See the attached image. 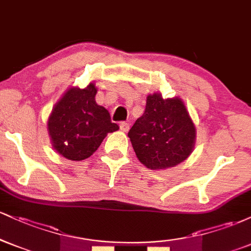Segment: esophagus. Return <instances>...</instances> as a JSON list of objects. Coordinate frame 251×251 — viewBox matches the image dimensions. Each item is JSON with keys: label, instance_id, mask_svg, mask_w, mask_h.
<instances>
[{"label": "esophagus", "instance_id": "34e87169", "mask_svg": "<svg viewBox=\"0 0 251 251\" xmlns=\"http://www.w3.org/2000/svg\"><path fill=\"white\" fill-rule=\"evenodd\" d=\"M120 129H122L123 132H127L129 129V124L128 123H122V124H120Z\"/></svg>", "mask_w": 251, "mask_h": 251}]
</instances>
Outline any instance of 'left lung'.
<instances>
[{
    "instance_id": "8db88e82",
    "label": "left lung",
    "mask_w": 251,
    "mask_h": 251,
    "mask_svg": "<svg viewBox=\"0 0 251 251\" xmlns=\"http://www.w3.org/2000/svg\"><path fill=\"white\" fill-rule=\"evenodd\" d=\"M135 155L151 170H165L188 159L196 143V126L179 97H146L145 112L128 132Z\"/></svg>"
}]
</instances>
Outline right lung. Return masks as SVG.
I'll return each mask as SVG.
<instances>
[{
    "mask_svg": "<svg viewBox=\"0 0 251 251\" xmlns=\"http://www.w3.org/2000/svg\"><path fill=\"white\" fill-rule=\"evenodd\" d=\"M96 83L85 88L72 86L54 105L47 128L53 149L74 162L87 159L97 151L109 132L119 129L108 111L98 105Z\"/></svg>",
    "mask_w": 251,
    "mask_h": 251,
    "instance_id": "obj_1",
    "label": "right lung"
}]
</instances>
